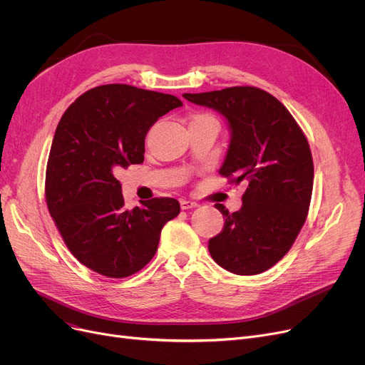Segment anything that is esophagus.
Returning a JSON list of instances; mask_svg holds the SVG:
<instances>
[{
    "mask_svg": "<svg viewBox=\"0 0 365 365\" xmlns=\"http://www.w3.org/2000/svg\"><path fill=\"white\" fill-rule=\"evenodd\" d=\"M180 207H182V210H190V208H195V207H198V202H195V201H189V200H180Z\"/></svg>",
    "mask_w": 365,
    "mask_h": 365,
    "instance_id": "34e87169",
    "label": "esophagus"
}]
</instances>
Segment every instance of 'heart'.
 <instances>
[{
    "mask_svg": "<svg viewBox=\"0 0 365 365\" xmlns=\"http://www.w3.org/2000/svg\"><path fill=\"white\" fill-rule=\"evenodd\" d=\"M200 117H204V115H200ZM200 117H195V118H200ZM195 118H194V120H195Z\"/></svg>",
    "mask_w": 365,
    "mask_h": 365,
    "instance_id": "1",
    "label": "heart"
}]
</instances>
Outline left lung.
<instances>
[{
  "label": "left lung",
  "mask_w": 365,
  "mask_h": 365,
  "mask_svg": "<svg viewBox=\"0 0 365 365\" xmlns=\"http://www.w3.org/2000/svg\"><path fill=\"white\" fill-rule=\"evenodd\" d=\"M183 98L227 120L231 143L219 173L248 183L238 212L215 205L225 225L208 241V252L229 272L262 274L290 250L308 216L314 186L309 143L289 109L262 88L229 87Z\"/></svg>",
  "instance_id": "1"
}]
</instances>
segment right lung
<instances>
[{
  "instance_id": "obj_1",
  "label": "right lung",
  "mask_w": 365,
  "mask_h": 365,
  "mask_svg": "<svg viewBox=\"0 0 365 365\" xmlns=\"http://www.w3.org/2000/svg\"><path fill=\"white\" fill-rule=\"evenodd\" d=\"M179 106L176 96L106 84L81 94L57 124L46 201L69 252L88 269L109 278L139 272L155 256L163 226L180 213L175 198L127 210L115 178L143 163L149 128Z\"/></svg>"
}]
</instances>
